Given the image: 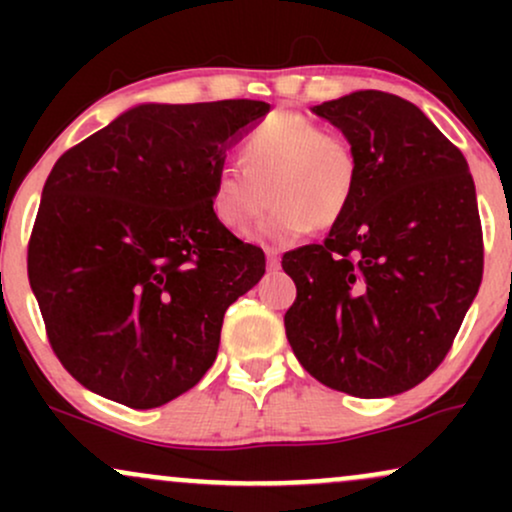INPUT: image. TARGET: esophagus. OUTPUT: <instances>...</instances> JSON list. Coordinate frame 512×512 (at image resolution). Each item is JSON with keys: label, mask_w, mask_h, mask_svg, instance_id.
<instances>
[{"label": "esophagus", "mask_w": 512, "mask_h": 512, "mask_svg": "<svg viewBox=\"0 0 512 512\" xmlns=\"http://www.w3.org/2000/svg\"><path fill=\"white\" fill-rule=\"evenodd\" d=\"M267 267L269 269H279L281 267V257L276 250H267Z\"/></svg>", "instance_id": "34e87169"}]
</instances>
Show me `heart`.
<instances>
[{"label": "heart", "mask_w": 512, "mask_h": 512, "mask_svg": "<svg viewBox=\"0 0 512 512\" xmlns=\"http://www.w3.org/2000/svg\"><path fill=\"white\" fill-rule=\"evenodd\" d=\"M238 168L216 173L209 192L214 219L233 233H245L269 207L257 228L267 245H289L330 228L349 211L358 187V158L344 134L322 129L303 115L276 113L240 146Z\"/></svg>", "instance_id": "b5f03b06"}]
</instances>
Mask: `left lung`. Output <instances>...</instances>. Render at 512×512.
Listing matches in <instances>:
<instances>
[{"instance_id":"obj_1","label":"left lung","mask_w":512,"mask_h":512,"mask_svg":"<svg viewBox=\"0 0 512 512\" xmlns=\"http://www.w3.org/2000/svg\"><path fill=\"white\" fill-rule=\"evenodd\" d=\"M310 110L354 146L358 187L325 243L281 260L296 284L286 337L322 385L399 395L440 366L479 291L474 180L460 149L404 98L354 91Z\"/></svg>"}]
</instances>
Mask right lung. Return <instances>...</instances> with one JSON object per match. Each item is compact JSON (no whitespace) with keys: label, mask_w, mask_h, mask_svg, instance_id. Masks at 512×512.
<instances>
[{"label":"right lung","mask_w":512,"mask_h":512,"mask_svg":"<svg viewBox=\"0 0 512 512\" xmlns=\"http://www.w3.org/2000/svg\"><path fill=\"white\" fill-rule=\"evenodd\" d=\"M262 101L142 103L60 156L28 243L52 349L86 390L154 409L214 363L228 305L264 252L214 219L209 192Z\"/></svg>","instance_id":"right-lung-1"}]
</instances>
